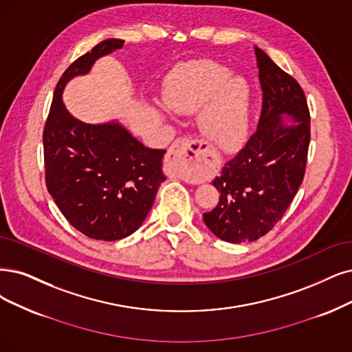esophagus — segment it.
Returning <instances> with one entry per match:
<instances>
[{"label": "esophagus", "mask_w": 352, "mask_h": 352, "mask_svg": "<svg viewBox=\"0 0 352 352\" xmlns=\"http://www.w3.org/2000/svg\"><path fill=\"white\" fill-rule=\"evenodd\" d=\"M207 146L199 139L178 138L168 151V174L171 177H186L188 169L201 173V162Z\"/></svg>", "instance_id": "obj_1"}]
</instances>
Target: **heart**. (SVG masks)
<instances>
[{
    "label": "heart",
    "instance_id": "heart-1",
    "mask_svg": "<svg viewBox=\"0 0 352 352\" xmlns=\"http://www.w3.org/2000/svg\"><path fill=\"white\" fill-rule=\"evenodd\" d=\"M166 106L179 114H200V132L220 151H235L245 140L250 120V91L241 78L213 60H192L168 76Z\"/></svg>",
    "mask_w": 352,
    "mask_h": 352
}]
</instances>
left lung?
<instances>
[{
  "mask_svg": "<svg viewBox=\"0 0 352 352\" xmlns=\"http://www.w3.org/2000/svg\"><path fill=\"white\" fill-rule=\"evenodd\" d=\"M255 55L263 88L258 129L214 178L219 203L203 214L206 226L232 243L259 239L283 217L303 181L310 143L303 88L264 50L255 47Z\"/></svg>",
  "mask_w": 352,
  "mask_h": 352,
  "instance_id": "8db88e82",
  "label": "left lung"
}]
</instances>
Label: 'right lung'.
<instances>
[{
    "label": "right lung",
    "mask_w": 352,
    "mask_h": 352,
    "mask_svg": "<svg viewBox=\"0 0 352 352\" xmlns=\"http://www.w3.org/2000/svg\"><path fill=\"white\" fill-rule=\"evenodd\" d=\"M107 38L74 60L55 88L43 129L46 187L65 219L85 236L119 241L138 230L160 186L164 149H151L119 123L88 124L65 109L62 91L76 75L120 49Z\"/></svg>",
    "instance_id": "obj_1"
}]
</instances>
